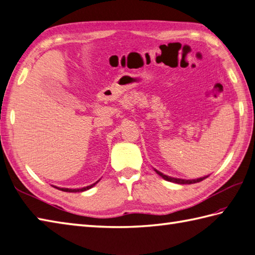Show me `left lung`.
<instances>
[{"instance_id": "8db88e82", "label": "left lung", "mask_w": 255, "mask_h": 255, "mask_svg": "<svg viewBox=\"0 0 255 255\" xmlns=\"http://www.w3.org/2000/svg\"><path fill=\"white\" fill-rule=\"evenodd\" d=\"M156 173H157L159 176H162V177H163L165 180L171 181V183H176V184H181V185H184V184H196V183H199V181L204 180L205 178L208 177V176H206V177H201V178H197V179H191V180H186V179H179V178L169 177V176H166V175L160 173V171H158V170H156Z\"/></svg>"}]
</instances>
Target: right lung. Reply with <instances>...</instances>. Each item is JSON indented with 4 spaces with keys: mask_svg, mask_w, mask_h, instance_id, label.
Returning a JSON list of instances; mask_svg holds the SVG:
<instances>
[{
    "mask_svg": "<svg viewBox=\"0 0 255 255\" xmlns=\"http://www.w3.org/2000/svg\"><path fill=\"white\" fill-rule=\"evenodd\" d=\"M98 183V181H97ZM97 183H95V184H92V185H90V186H87V187H84V188H79V189H69V188H59V187H55V188H57V189H59V190H62V191H67V193H80V191H85V190H88V189H90L91 187H93L95 186Z\"/></svg>",
    "mask_w": 255,
    "mask_h": 255,
    "instance_id": "right-lung-1",
    "label": "right lung"
}]
</instances>
